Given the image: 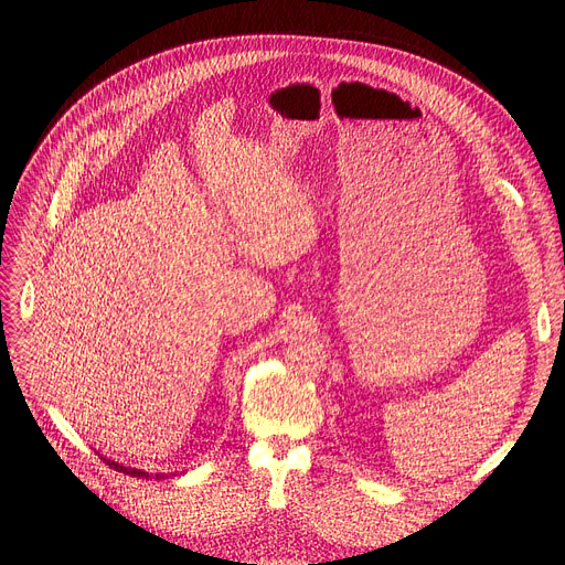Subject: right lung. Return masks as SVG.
I'll list each match as a JSON object with an SVG mask.
<instances>
[{"mask_svg": "<svg viewBox=\"0 0 565 565\" xmlns=\"http://www.w3.org/2000/svg\"><path fill=\"white\" fill-rule=\"evenodd\" d=\"M105 460H107V465H109V467H114L116 471H124V473H128V477H137V479H148V477H151V473L143 471V469H137V467H126V465L116 462V460H109V458H105ZM156 479H164V473H156Z\"/></svg>", "mask_w": 565, "mask_h": 565, "instance_id": "obj_1", "label": "right lung"}]
</instances>
